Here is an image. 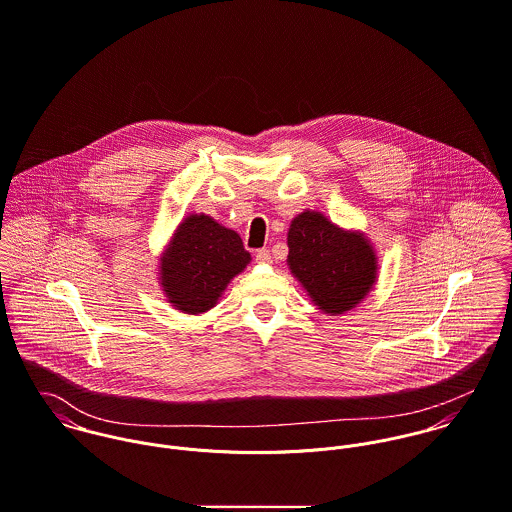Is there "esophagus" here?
<instances>
[{"label": "esophagus", "instance_id": "1", "mask_svg": "<svg viewBox=\"0 0 512 512\" xmlns=\"http://www.w3.org/2000/svg\"><path fill=\"white\" fill-rule=\"evenodd\" d=\"M255 261H257V263H271V253H269V249H257Z\"/></svg>", "mask_w": 512, "mask_h": 512}]
</instances>
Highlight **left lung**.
Here are the masks:
<instances>
[{"instance_id": "obj_1", "label": "left lung", "mask_w": 512, "mask_h": 512, "mask_svg": "<svg viewBox=\"0 0 512 512\" xmlns=\"http://www.w3.org/2000/svg\"><path fill=\"white\" fill-rule=\"evenodd\" d=\"M287 245L291 273L324 314L352 310L376 285L378 257L364 233L346 231L320 211L291 221Z\"/></svg>"}]
</instances>
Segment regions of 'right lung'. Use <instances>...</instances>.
Segmentation results:
<instances>
[{"label":"right lung","instance_id":"right-lung-1","mask_svg":"<svg viewBox=\"0 0 512 512\" xmlns=\"http://www.w3.org/2000/svg\"><path fill=\"white\" fill-rule=\"evenodd\" d=\"M251 261L241 237L205 213L182 219L160 257V285L168 303L186 314L215 307L229 281Z\"/></svg>","mask_w":512,"mask_h":512}]
</instances>
